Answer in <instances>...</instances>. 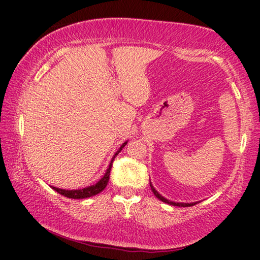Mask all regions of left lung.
I'll use <instances>...</instances> for the list:
<instances>
[{"mask_svg": "<svg viewBox=\"0 0 260 260\" xmlns=\"http://www.w3.org/2000/svg\"><path fill=\"white\" fill-rule=\"evenodd\" d=\"M150 187H151V190H152V193L155 194V197L157 198L158 200H161V201H163V202H166V204H168V205H173V206H179V207H190V206H194L195 204H197V202H191V204H186V202H174V201H170V200H168V199L163 198L162 195L159 194L158 191L155 189L154 186H152V184H151V182H150Z\"/></svg>", "mask_w": 260, "mask_h": 260, "instance_id": "left-lung-1", "label": "left lung"}]
</instances>
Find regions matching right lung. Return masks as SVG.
Listing matches in <instances>:
<instances>
[{
	"mask_svg": "<svg viewBox=\"0 0 260 260\" xmlns=\"http://www.w3.org/2000/svg\"><path fill=\"white\" fill-rule=\"evenodd\" d=\"M126 143H127V141L124 142V143L122 144V147H120L118 150H117L115 155H113V157L111 159V162H110L108 169H106L104 176H103L102 179L99 180L95 184L85 187V188H83V189H71V190L70 189H61V188H56V187H53V186H51V188H52V189H54L56 193L61 194V195H63V197L70 198V199H86V198H91V197H93V195H97L98 193H101L102 190H104V188L108 186V183H109L110 170H111L113 159H115L116 155H118L120 150H122V149L125 147Z\"/></svg>",
	"mask_w": 260,
	"mask_h": 260,
	"instance_id": "right-lung-1",
	"label": "right lung"
}]
</instances>
